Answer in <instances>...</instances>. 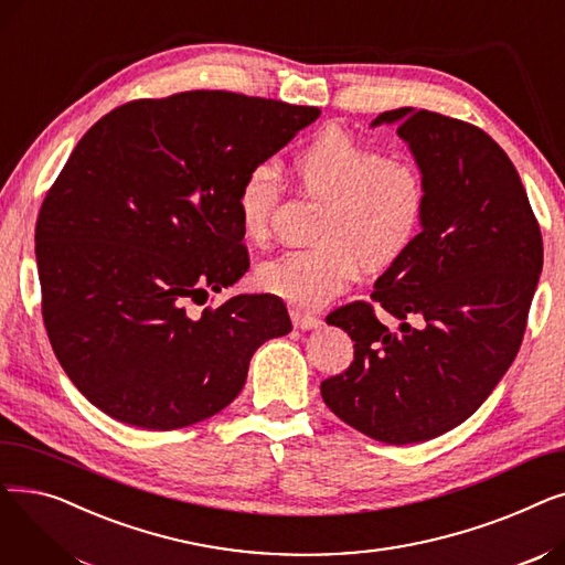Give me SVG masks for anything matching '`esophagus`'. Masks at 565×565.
<instances>
[{"mask_svg": "<svg viewBox=\"0 0 565 565\" xmlns=\"http://www.w3.org/2000/svg\"><path fill=\"white\" fill-rule=\"evenodd\" d=\"M290 320H292V324L298 330H313V328H318V324H320V320L316 316H309V313H305L300 309H292L290 311Z\"/></svg>", "mask_w": 565, "mask_h": 565, "instance_id": "obj_1", "label": "esophagus"}]
</instances>
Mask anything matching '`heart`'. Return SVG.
Returning a JSON list of instances; mask_svg holds the SVG:
<instances>
[{"instance_id": "obj_1", "label": "heart", "mask_w": 565, "mask_h": 565, "mask_svg": "<svg viewBox=\"0 0 565 565\" xmlns=\"http://www.w3.org/2000/svg\"><path fill=\"white\" fill-rule=\"evenodd\" d=\"M300 190L322 199L316 245L288 252L258 267V286L275 298L318 309L360 273H377L401 260L417 241L426 217V181L407 160L384 158L377 148L330 126L292 156ZM281 196L273 162L252 164L235 188V211L245 235L263 243L270 235Z\"/></svg>"}]
</instances>
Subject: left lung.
I'll return each instance as SVG.
<instances>
[{"label": "left lung", "mask_w": 565, "mask_h": 565, "mask_svg": "<svg viewBox=\"0 0 565 565\" xmlns=\"http://www.w3.org/2000/svg\"><path fill=\"white\" fill-rule=\"evenodd\" d=\"M398 124L426 181L424 228L384 273L373 302H350L328 324L354 341L352 364L322 380L341 422L384 444H414L469 419L509 371L543 270V235L503 148L460 118L409 107ZM380 306L402 320L392 333Z\"/></svg>", "instance_id": "1"}]
</instances>
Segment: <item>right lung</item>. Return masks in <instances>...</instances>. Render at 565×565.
Instances as JSON below:
<instances>
[{
    "mask_svg": "<svg viewBox=\"0 0 565 565\" xmlns=\"http://www.w3.org/2000/svg\"><path fill=\"white\" fill-rule=\"evenodd\" d=\"M318 114L183 92L116 107L77 141L36 222L41 307L58 364L111 419L175 430L213 417L252 354L292 330L275 295L188 305L249 270L235 188Z\"/></svg>",
    "mask_w": 565,
    "mask_h": 565,
    "instance_id": "add662e5",
    "label": "right lung"
}]
</instances>
